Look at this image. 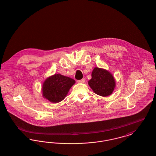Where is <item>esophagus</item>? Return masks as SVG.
<instances>
[{
    "mask_svg": "<svg viewBox=\"0 0 156 156\" xmlns=\"http://www.w3.org/2000/svg\"><path fill=\"white\" fill-rule=\"evenodd\" d=\"M78 83H84L85 82V79L84 78H83L82 80H78L77 81Z\"/></svg>",
    "mask_w": 156,
    "mask_h": 156,
    "instance_id": "1",
    "label": "esophagus"
}]
</instances>
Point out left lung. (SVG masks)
Segmentation results:
<instances>
[{"label": "left lung", "mask_w": 156, "mask_h": 156, "mask_svg": "<svg viewBox=\"0 0 156 156\" xmlns=\"http://www.w3.org/2000/svg\"><path fill=\"white\" fill-rule=\"evenodd\" d=\"M94 92L101 96H107L113 93L116 81L108 70L94 67L92 72V79L88 83Z\"/></svg>", "instance_id": "left-lung-1"}]
</instances>
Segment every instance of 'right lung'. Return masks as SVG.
<instances>
[{
	"label": "right lung",
	"mask_w": 156,
	"mask_h": 156,
	"mask_svg": "<svg viewBox=\"0 0 156 156\" xmlns=\"http://www.w3.org/2000/svg\"><path fill=\"white\" fill-rule=\"evenodd\" d=\"M75 83V81L72 78L59 73L55 74L44 81L42 86L43 96L51 102H59L65 98Z\"/></svg>",
	"instance_id": "obj_1"
}]
</instances>
